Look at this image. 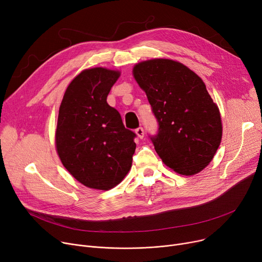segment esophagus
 <instances>
[{
  "mask_svg": "<svg viewBox=\"0 0 262 262\" xmlns=\"http://www.w3.org/2000/svg\"><path fill=\"white\" fill-rule=\"evenodd\" d=\"M135 133L137 134L138 138H143V137H144V135H145V132H144L143 127H138V128L135 130Z\"/></svg>",
  "mask_w": 262,
  "mask_h": 262,
  "instance_id": "esophagus-1",
  "label": "esophagus"
}]
</instances>
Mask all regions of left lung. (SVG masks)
Returning a JSON list of instances; mask_svg holds the SVG:
<instances>
[{"label": "left lung", "instance_id": "obj_1", "mask_svg": "<svg viewBox=\"0 0 262 262\" xmlns=\"http://www.w3.org/2000/svg\"><path fill=\"white\" fill-rule=\"evenodd\" d=\"M133 75L158 121L157 134L149 137L160 158L180 174L201 171L222 137L220 112L203 80L169 59L144 61L134 67Z\"/></svg>", "mask_w": 262, "mask_h": 262}]
</instances>
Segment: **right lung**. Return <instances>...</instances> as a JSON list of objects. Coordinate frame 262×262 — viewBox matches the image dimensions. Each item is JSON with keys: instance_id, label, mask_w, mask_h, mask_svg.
<instances>
[{"instance_id": "add662e5", "label": "right lung", "mask_w": 262, "mask_h": 262, "mask_svg": "<svg viewBox=\"0 0 262 262\" xmlns=\"http://www.w3.org/2000/svg\"><path fill=\"white\" fill-rule=\"evenodd\" d=\"M119 72L89 69L75 77L61 102L56 130L58 156L84 186L111 189L132 165L136 134L106 102Z\"/></svg>"}]
</instances>
